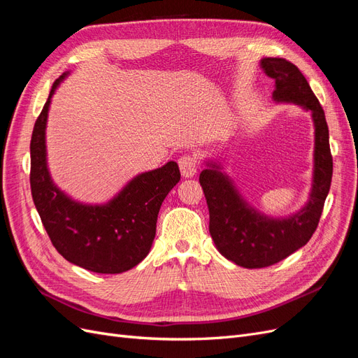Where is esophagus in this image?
<instances>
[{"mask_svg": "<svg viewBox=\"0 0 358 358\" xmlns=\"http://www.w3.org/2000/svg\"><path fill=\"white\" fill-rule=\"evenodd\" d=\"M179 169L183 178H192L197 173L199 162L196 155H183L179 158Z\"/></svg>", "mask_w": 358, "mask_h": 358, "instance_id": "34e87169", "label": "esophagus"}]
</instances>
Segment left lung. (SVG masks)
<instances>
[{
    "mask_svg": "<svg viewBox=\"0 0 358 358\" xmlns=\"http://www.w3.org/2000/svg\"><path fill=\"white\" fill-rule=\"evenodd\" d=\"M259 67L275 79L273 101L297 104L310 112L315 136L313 173L305 206L288 216H270L246 201L221 161H204L200 185L209 208V233L220 254L245 268L279 263L309 242L317 230L333 175L326 115L305 76L284 58H263Z\"/></svg>",
    "mask_w": 358,
    "mask_h": 358,
    "instance_id": "8db88e82",
    "label": "left lung"
}]
</instances>
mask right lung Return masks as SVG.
<instances>
[{
  "label": "right lung",
  "mask_w": 358,
  "mask_h": 358,
  "mask_svg": "<svg viewBox=\"0 0 358 358\" xmlns=\"http://www.w3.org/2000/svg\"><path fill=\"white\" fill-rule=\"evenodd\" d=\"M70 71L53 83L31 137V194L57 251L71 264L95 273L136 267L152 246L162 201L180 180L178 162L138 173L106 203L74 200L53 182L48 167L46 125L52 96Z\"/></svg>",
  "instance_id": "obj_1"
}]
</instances>
